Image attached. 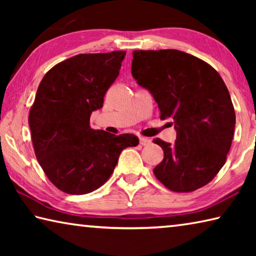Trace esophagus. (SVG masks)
<instances>
[{
    "instance_id": "obj_1",
    "label": "esophagus",
    "mask_w": 256,
    "mask_h": 256,
    "mask_svg": "<svg viewBox=\"0 0 256 256\" xmlns=\"http://www.w3.org/2000/svg\"><path fill=\"white\" fill-rule=\"evenodd\" d=\"M140 144L141 146H149L151 144V140L148 138H140Z\"/></svg>"
}]
</instances>
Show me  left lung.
Here are the masks:
<instances>
[{
	"label": "left lung",
	"mask_w": 256,
	"mask_h": 256,
	"mask_svg": "<svg viewBox=\"0 0 256 256\" xmlns=\"http://www.w3.org/2000/svg\"><path fill=\"white\" fill-rule=\"evenodd\" d=\"M132 76L152 94L160 120H170L175 144L154 138L164 159L154 168L172 192H193L226 162L236 115L224 80L210 64L177 50H133Z\"/></svg>",
	"instance_id": "1"
}]
</instances>
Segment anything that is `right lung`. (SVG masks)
I'll list each match as a JSON object with an SVG mask.
<instances>
[{
    "label": "right lung",
    "instance_id": "1",
    "mask_svg": "<svg viewBox=\"0 0 256 256\" xmlns=\"http://www.w3.org/2000/svg\"><path fill=\"white\" fill-rule=\"evenodd\" d=\"M125 50L79 54L46 73L29 110L36 158L48 180L68 194H86L104 185L122 150L138 144L133 134L90 126L92 112L120 74Z\"/></svg>",
    "mask_w": 256,
    "mask_h": 256
}]
</instances>
